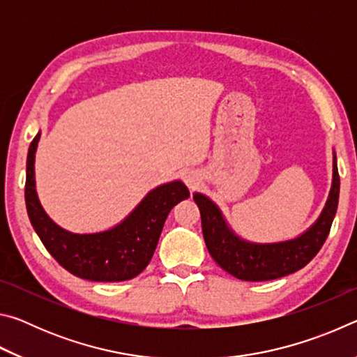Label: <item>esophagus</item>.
Returning a JSON list of instances; mask_svg holds the SVG:
<instances>
[{"label":"esophagus","instance_id":"esophagus-1","mask_svg":"<svg viewBox=\"0 0 357 357\" xmlns=\"http://www.w3.org/2000/svg\"><path fill=\"white\" fill-rule=\"evenodd\" d=\"M184 183H185L187 187H189V189H195V187L202 183L200 173L195 172V170L185 172L184 173Z\"/></svg>","mask_w":357,"mask_h":357}]
</instances>
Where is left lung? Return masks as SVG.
Returning a JSON list of instances; mask_svg holds the SVG:
<instances>
[{"instance_id": "8db88e82", "label": "left lung", "mask_w": 357, "mask_h": 357, "mask_svg": "<svg viewBox=\"0 0 357 357\" xmlns=\"http://www.w3.org/2000/svg\"><path fill=\"white\" fill-rule=\"evenodd\" d=\"M338 193L340 176L334 157L332 189L319 219L302 236L277 244H252L239 239L227 227L219 208L208 197L195 193L193 200L200 209L203 238L214 261L239 280L264 282L293 274L312 261L328 239L337 213Z\"/></svg>"}]
</instances>
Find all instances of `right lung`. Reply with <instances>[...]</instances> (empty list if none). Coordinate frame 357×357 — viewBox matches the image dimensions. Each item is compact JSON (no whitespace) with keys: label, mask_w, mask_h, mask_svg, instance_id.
Wrapping results in <instances>:
<instances>
[{"label":"right lung","mask_w":357,"mask_h":357,"mask_svg":"<svg viewBox=\"0 0 357 357\" xmlns=\"http://www.w3.org/2000/svg\"><path fill=\"white\" fill-rule=\"evenodd\" d=\"M40 134L29 144L26 159L25 202L31 225L50 255L66 271L93 282H123L137 277L149 264L168 214L190 197L181 183H168L151 190L128 219L112 229L74 234L59 228L45 214L34 187V154Z\"/></svg>","instance_id":"right-lung-1"}]
</instances>
